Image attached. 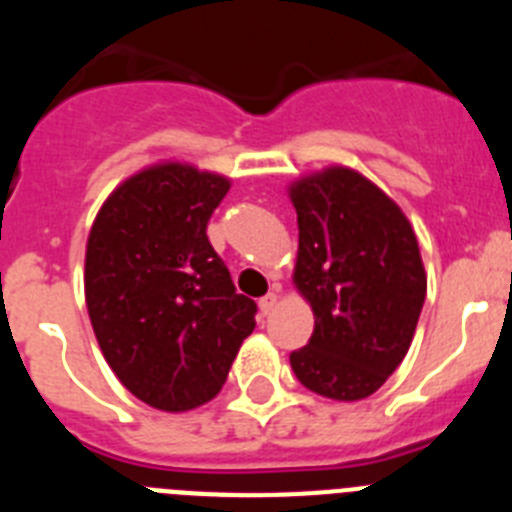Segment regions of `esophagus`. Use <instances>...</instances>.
<instances>
[{
    "mask_svg": "<svg viewBox=\"0 0 512 512\" xmlns=\"http://www.w3.org/2000/svg\"><path fill=\"white\" fill-rule=\"evenodd\" d=\"M274 307H277V292H269V295H264L259 300L261 315H269V312L274 310Z\"/></svg>",
    "mask_w": 512,
    "mask_h": 512,
    "instance_id": "obj_1",
    "label": "esophagus"
}]
</instances>
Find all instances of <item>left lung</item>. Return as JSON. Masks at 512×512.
Here are the masks:
<instances>
[{
  "mask_svg": "<svg viewBox=\"0 0 512 512\" xmlns=\"http://www.w3.org/2000/svg\"><path fill=\"white\" fill-rule=\"evenodd\" d=\"M300 225L295 284L315 330L289 364L307 390L364 400L408 354L425 302V271L408 217L343 166L289 189Z\"/></svg>",
  "mask_w": 512,
  "mask_h": 512,
  "instance_id": "1",
  "label": "left lung"
}]
</instances>
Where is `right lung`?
<instances>
[{
    "mask_svg": "<svg viewBox=\"0 0 512 512\" xmlns=\"http://www.w3.org/2000/svg\"><path fill=\"white\" fill-rule=\"evenodd\" d=\"M230 182L182 164L130 176L87 243L84 292L104 359L138 400L184 413L223 390L256 302L207 238Z\"/></svg>",
    "mask_w": 512,
    "mask_h": 512,
    "instance_id": "1",
    "label": "right lung"
}]
</instances>
